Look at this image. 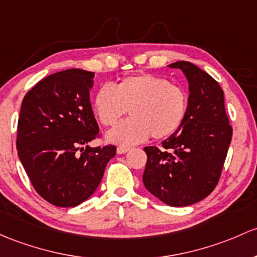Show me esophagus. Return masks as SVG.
<instances>
[{"label": "esophagus", "mask_w": 257, "mask_h": 257, "mask_svg": "<svg viewBox=\"0 0 257 257\" xmlns=\"http://www.w3.org/2000/svg\"><path fill=\"white\" fill-rule=\"evenodd\" d=\"M129 151V148H126V147H118L117 148V153L119 154H125V153H128Z\"/></svg>", "instance_id": "esophagus-1"}]
</instances>
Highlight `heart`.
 <instances>
[{"instance_id":"b5f03b06","label":"heart","mask_w":257,"mask_h":257,"mask_svg":"<svg viewBox=\"0 0 257 257\" xmlns=\"http://www.w3.org/2000/svg\"><path fill=\"white\" fill-rule=\"evenodd\" d=\"M187 107L185 88L151 74L124 77L114 88L104 85L93 97V110L102 125L114 126L131 113V119L107 134L108 142L118 145L137 144L150 136L169 138L181 126Z\"/></svg>"}]
</instances>
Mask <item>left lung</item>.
I'll return each mask as SVG.
<instances>
[{
    "label": "left lung",
    "instance_id": "obj_1",
    "mask_svg": "<svg viewBox=\"0 0 257 257\" xmlns=\"http://www.w3.org/2000/svg\"><path fill=\"white\" fill-rule=\"evenodd\" d=\"M188 81V107L176 133L163 148H144L148 155L143 182L151 194L172 207L197 203L212 193L233 136L219 83L188 61L170 64Z\"/></svg>",
    "mask_w": 257,
    "mask_h": 257
}]
</instances>
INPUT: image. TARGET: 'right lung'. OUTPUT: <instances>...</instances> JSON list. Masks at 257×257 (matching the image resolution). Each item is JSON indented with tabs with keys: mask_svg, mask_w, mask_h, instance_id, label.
<instances>
[{
	"mask_svg": "<svg viewBox=\"0 0 257 257\" xmlns=\"http://www.w3.org/2000/svg\"><path fill=\"white\" fill-rule=\"evenodd\" d=\"M94 72L70 69L27 92L17 126L18 156L34 190L56 207L79 206L98 187L114 145L88 147L99 137L90 102Z\"/></svg>",
	"mask_w": 257,
	"mask_h": 257,
	"instance_id": "obj_1",
	"label": "right lung"
}]
</instances>
